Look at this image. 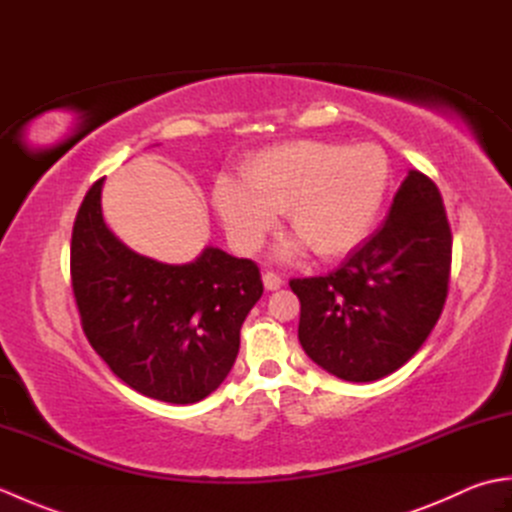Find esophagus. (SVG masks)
I'll return each mask as SVG.
<instances>
[{"label":"esophagus","mask_w":512,"mask_h":512,"mask_svg":"<svg viewBox=\"0 0 512 512\" xmlns=\"http://www.w3.org/2000/svg\"><path fill=\"white\" fill-rule=\"evenodd\" d=\"M264 286L268 290H277V288L284 286V277H281L279 273H275V270H266V273H264Z\"/></svg>","instance_id":"obj_1"}]
</instances>
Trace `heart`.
Masks as SVG:
<instances>
[{"instance_id": "1", "label": "heart", "mask_w": 512, "mask_h": 512, "mask_svg": "<svg viewBox=\"0 0 512 512\" xmlns=\"http://www.w3.org/2000/svg\"><path fill=\"white\" fill-rule=\"evenodd\" d=\"M387 187L389 160L376 145L290 140L250 158L244 182L217 180L213 204L237 246L257 248L288 209L295 248L332 259L372 231Z\"/></svg>"}]
</instances>
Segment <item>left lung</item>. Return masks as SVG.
<instances>
[{"label": "left lung", "mask_w": 512, "mask_h": 512, "mask_svg": "<svg viewBox=\"0 0 512 512\" xmlns=\"http://www.w3.org/2000/svg\"><path fill=\"white\" fill-rule=\"evenodd\" d=\"M453 235L440 189L409 171L385 224L325 277L290 279L299 341L350 383L378 380L420 350L449 295Z\"/></svg>", "instance_id": "left-lung-1"}]
</instances>
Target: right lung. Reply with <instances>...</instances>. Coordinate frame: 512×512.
Instances as JSON below:
<instances>
[{"label":"right lung","instance_id":"right-lung-1","mask_svg":"<svg viewBox=\"0 0 512 512\" xmlns=\"http://www.w3.org/2000/svg\"><path fill=\"white\" fill-rule=\"evenodd\" d=\"M96 180L76 213L70 279L81 328L125 385L147 398L193 405L222 385L239 352V330L262 297L253 259L206 248L171 266L129 250L101 213Z\"/></svg>","mask_w":512,"mask_h":512}]
</instances>
